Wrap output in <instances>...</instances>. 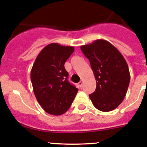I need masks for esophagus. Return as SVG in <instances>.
<instances>
[{"mask_svg": "<svg viewBox=\"0 0 147 147\" xmlns=\"http://www.w3.org/2000/svg\"><path fill=\"white\" fill-rule=\"evenodd\" d=\"M83 80H80V81L79 82V83H78V85H79V86H80V87H81L82 86H83Z\"/></svg>", "mask_w": 147, "mask_h": 147, "instance_id": "esophagus-1", "label": "esophagus"}]
</instances>
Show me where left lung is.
<instances>
[{
    "mask_svg": "<svg viewBox=\"0 0 147 147\" xmlns=\"http://www.w3.org/2000/svg\"><path fill=\"white\" fill-rule=\"evenodd\" d=\"M80 49L89 60L96 83V90L89 98L96 109L113 111L125 99L130 80L125 58L113 45L103 39L82 45Z\"/></svg>",
    "mask_w": 147,
    "mask_h": 147,
    "instance_id": "obj_1",
    "label": "left lung"
}]
</instances>
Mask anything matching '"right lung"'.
<instances>
[{
	"label": "right lung",
	"instance_id": "1",
	"mask_svg": "<svg viewBox=\"0 0 147 147\" xmlns=\"http://www.w3.org/2000/svg\"><path fill=\"white\" fill-rule=\"evenodd\" d=\"M72 46L52 43L37 55L31 71L34 93L49 114L59 116L69 108L78 89L67 80L66 61L74 52Z\"/></svg>",
	"mask_w": 147,
	"mask_h": 147
}]
</instances>
